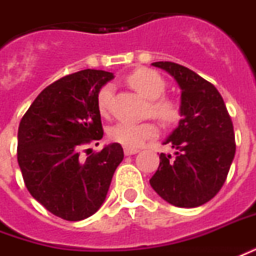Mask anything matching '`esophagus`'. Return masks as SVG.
I'll return each mask as SVG.
<instances>
[{
  "label": "esophagus",
  "mask_w": 256,
  "mask_h": 256,
  "mask_svg": "<svg viewBox=\"0 0 256 256\" xmlns=\"http://www.w3.org/2000/svg\"><path fill=\"white\" fill-rule=\"evenodd\" d=\"M140 152V150L137 148H130V146H124V155H134V154Z\"/></svg>",
  "instance_id": "1"
}]
</instances>
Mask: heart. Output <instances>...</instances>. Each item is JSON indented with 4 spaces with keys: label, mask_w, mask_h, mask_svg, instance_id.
<instances>
[{
    "label": "heart",
    "mask_w": 256,
    "mask_h": 256,
    "mask_svg": "<svg viewBox=\"0 0 256 256\" xmlns=\"http://www.w3.org/2000/svg\"><path fill=\"white\" fill-rule=\"evenodd\" d=\"M126 82L138 91L141 96L150 100L151 114L162 122L172 123L178 120L180 116V105L172 98L164 97L168 83L158 72L152 69L141 68L128 74ZM112 100V86H102L97 94V106L101 115H106L110 110ZM158 128L151 122L130 123L119 122L114 124L108 132V136L112 141L119 142L124 146H138L148 138L156 136Z\"/></svg>",
    "instance_id": "1"
}]
</instances>
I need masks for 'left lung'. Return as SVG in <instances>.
I'll return each mask as SVG.
<instances>
[{"label": "left lung", "instance_id": "obj_1", "mask_svg": "<svg viewBox=\"0 0 256 256\" xmlns=\"http://www.w3.org/2000/svg\"><path fill=\"white\" fill-rule=\"evenodd\" d=\"M152 65L180 86L183 119L165 141L176 156L160 154L150 183L166 202L196 208L212 200L226 182L236 154L233 122L220 92L208 80L174 62Z\"/></svg>", "mask_w": 256, "mask_h": 256}]
</instances>
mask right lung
<instances>
[{"label":"right lung","mask_w":256,"mask_h":256,"mask_svg":"<svg viewBox=\"0 0 256 256\" xmlns=\"http://www.w3.org/2000/svg\"><path fill=\"white\" fill-rule=\"evenodd\" d=\"M114 74L86 69L54 82L37 96L18 130V162L32 196L65 220H83L105 201L123 160L114 142L84 162L80 148L104 136L97 94Z\"/></svg>","instance_id":"obj_1"}]
</instances>
